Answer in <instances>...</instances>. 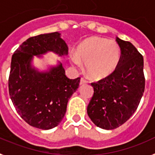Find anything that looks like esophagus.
<instances>
[{
    "label": "esophagus",
    "mask_w": 155,
    "mask_h": 155,
    "mask_svg": "<svg viewBox=\"0 0 155 155\" xmlns=\"http://www.w3.org/2000/svg\"><path fill=\"white\" fill-rule=\"evenodd\" d=\"M86 83H87V81L86 80H85V79H84V78L81 79V81H80V85H85V84H86Z\"/></svg>",
    "instance_id": "34e87169"
}]
</instances>
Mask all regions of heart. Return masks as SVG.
<instances>
[{
    "instance_id": "obj_1",
    "label": "heart",
    "mask_w": 155,
    "mask_h": 155,
    "mask_svg": "<svg viewBox=\"0 0 155 155\" xmlns=\"http://www.w3.org/2000/svg\"><path fill=\"white\" fill-rule=\"evenodd\" d=\"M121 51L115 40L101 37H90L84 40L70 55V62L75 66L85 64L87 75L93 80L104 78L118 66Z\"/></svg>"
}]
</instances>
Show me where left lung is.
Returning a JSON list of instances; mask_svg holds the SVG:
<instances>
[{
    "label": "left lung",
    "mask_w": 155,
    "mask_h": 155,
    "mask_svg": "<svg viewBox=\"0 0 155 155\" xmlns=\"http://www.w3.org/2000/svg\"><path fill=\"white\" fill-rule=\"evenodd\" d=\"M120 47V62L105 78L92 83L93 96L87 113L96 126L117 128L137 109L145 89L143 57L132 43L116 38Z\"/></svg>",
    "instance_id": "left-lung-1"
}]
</instances>
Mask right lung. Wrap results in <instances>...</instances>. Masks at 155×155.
<instances>
[{"label": "right lung", "instance_id": "obj_1", "mask_svg": "<svg viewBox=\"0 0 155 155\" xmlns=\"http://www.w3.org/2000/svg\"><path fill=\"white\" fill-rule=\"evenodd\" d=\"M48 52L67 55L68 47L59 32L39 35L24 41L12 57L8 78L10 98L18 114L29 125L42 130L59 124L80 82V78L66 76L60 62L44 71L35 68L34 56L42 58Z\"/></svg>", "mask_w": 155, "mask_h": 155}]
</instances>
